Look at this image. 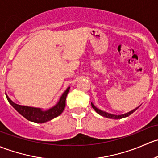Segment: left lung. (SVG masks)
I'll return each mask as SVG.
<instances>
[{
  "instance_id": "8db88e82",
  "label": "left lung",
  "mask_w": 158,
  "mask_h": 158,
  "mask_svg": "<svg viewBox=\"0 0 158 158\" xmlns=\"http://www.w3.org/2000/svg\"><path fill=\"white\" fill-rule=\"evenodd\" d=\"M91 106H92L93 109H94V110H95L96 112H97L98 114H100V115H102V116H104V117H106V118H115V119H118V118H125V117H127L128 115H130L131 114V113H134L135 111L136 110H137L139 107H137V108L134 109L133 110H131V111L128 112L127 113H125V114H123V115H113V114H110V113H106V112H103L102 111V110H99V109H97V107L95 106L92 103H91Z\"/></svg>"
}]
</instances>
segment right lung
I'll return each mask as SVG.
<instances>
[{
	"instance_id": "1",
	"label": "right lung",
	"mask_w": 158,
	"mask_h": 158,
	"mask_svg": "<svg viewBox=\"0 0 158 158\" xmlns=\"http://www.w3.org/2000/svg\"><path fill=\"white\" fill-rule=\"evenodd\" d=\"M69 90L70 87H68L67 90L64 91V94L61 95L58 103L55 106H53L52 108L49 109L46 111H43L40 108H34V107L18 105V104L14 103L6 95V97L8 102L11 104V106L18 112L19 114L22 115L24 118H26L29 121L34 122V123H43L47 121H49V120H52V118L61 114L64 107H65L66 97H67Z\"/></svg>"
}]
</instances>
